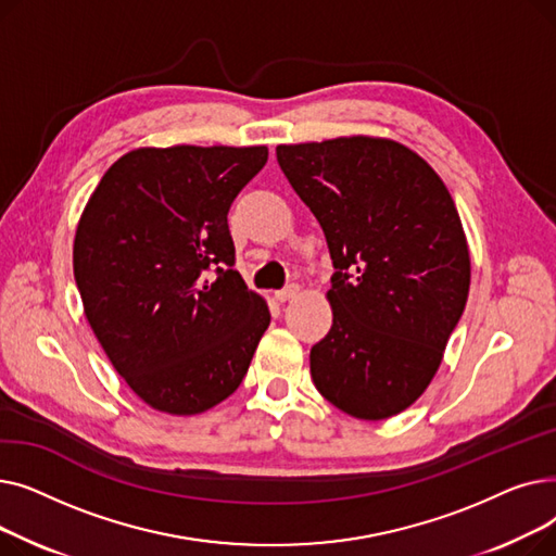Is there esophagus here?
<instances>
[{
  "instance_id": "34e87169",
  "label": "esophagus",
  "mask_w": 556,
  "mask_h": 556,
  "mask_svg": "<svg viewBox=\"0 0 556 556\" xmlns=\"http://www.w3.org/2000/svg\"><path fill=\"white\" fill-rule=\"evenodd\" d=\"M298 293H300V288H298L295 283H290V286H286V288L277 290V293H275V300H277V302H288V300L298 298Z\"/></svg>"
}]
</instances>
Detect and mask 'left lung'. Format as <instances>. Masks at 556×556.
Returning <instances> with one entry per match:
<instances>
[{
	"label": "left lung",
	"instance_id": "1",
	"mask_svg": "<svg viewBox=\"0 0 556 556\" xmlns=\"http://www.w3.org/2000/svg\"><path fill=\"white\" fill-rule=\"evenodd\" d=\"M277 162L336 268L333 325L311 349L313 383L356 419L394 417L432 381L469 298L455 202L428 162L392 139L277 146Z\"/></svg>",
	"mask_w": 556,
	"mask_h": 556
}]
</instances>
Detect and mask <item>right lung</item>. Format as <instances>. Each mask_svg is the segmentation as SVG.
<instances>
[{
  "instance_id": "1",
  "label": "right lung",
  "mask_w": 556,
  "mask_h": 556,
  "mask_svg": "<svg viewBox=\"0 0 556 556\" xmlns=\"http://www.w3.org/2000/svg\"><path fill=\"white\" fill-rule=\"evenodd\" d=\"M266 146L137 149L78 220L74 277L112 367L160 413L198 415L248 374L270 311L233 270L227 214Z\"/></svg>"
}]
</instances>
